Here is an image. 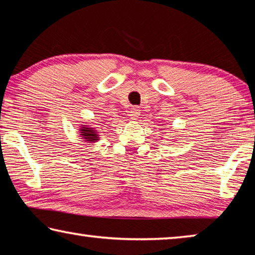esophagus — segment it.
<instances>
[{"instance_id":"1","label":"esophagus","mask_w":255,"mask_h":255,"mask_svg":"<svg viewBox=\"0 0 255 255\" xmlns=\"http://www.w3.org/2000/svg\"><path fill=\"white\" fill-rule=\"evenodd\" d=\"M139 111H140V110L138 109L137 107H133V108H131V110L129 111V118H130L131 120H136L138 116L140 115V114H139Z\"/></svg>"}]
</instances>
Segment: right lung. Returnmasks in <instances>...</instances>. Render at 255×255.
<instances>
[{"label": "right lung", "mask_w": 255, "mask_h": 255, "mask_svg": "<svg viewBox=\"0 0 255 255\" xmlns=\"http://www.w3.org/2000/svg\"><path fill=\"white\" fill-rule=\"evenodd\" d=\"M80 130V137L84 139V141H88V143H96L100 137H99V131L96 130V128L90 127L88 125H82Z\"/></svg>", "instance_id": "add662e5"}]
</instances>
